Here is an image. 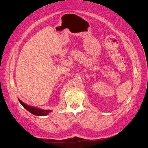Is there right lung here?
Masks as SVG:
<instances>
[{
  "label": "right lung",
  "mask_w": 148,
  "mask_h": 148,
  "mask_svg": "<svg viewBox=\"0 0 148 148\" xmlns=\"http://www.w3.org/2000/svg\"><path fill=\"white\" fill-rule=\"evenodd\" d=\"M18 99L20 103L22 104V106L26 110H27L30 113H32V114H34L35 115H37V116H45V115H47L50 112H51L50 110H40V109H38V108H36L29 106V105L23 103L20 99Z\"/></svg>",
  "instance_id": "add662e5"
}]
</instances>
